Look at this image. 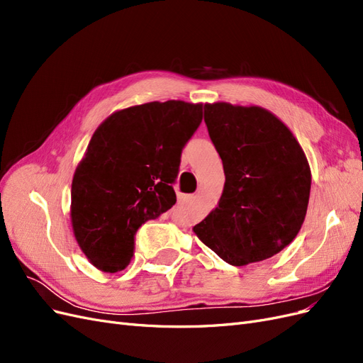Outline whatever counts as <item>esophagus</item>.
<instances>
[{
    "mask_svg": "<svg viewBox=\"0 0 363 363\" xmlns=\"http://www.w3.org/2000/svg\"><path fill=\"white\" fill-rule=\"evenodd\" d=\"M195 199L194 195H179V203H189V201H192Z\"/></svg>",
    "mask_w": 363,
    "mask_h": 363,
    "instance_id": "esophagus-1",
    "label": "esophagus"
}]
</instances>
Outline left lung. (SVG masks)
<instances>
[{
    "label": "left lung",
    "mask_w": 363,
    "mask_h": 363,
    "mask_svg": "<svg viewBox=\"0 0 363 363\" xmlns=\"http://www.w3.org/2000/svg\"><path fill=\"white\" fill-rule=\"evenodd\" d=\"M204 121L223 160L218 207L192 230L233 267L272 257L298 235L312 174L292 131L259 106L204 104Z\"/></svg>",
    "instance_id": "left-lung-1"
}]
</instances>
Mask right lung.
<instances>
[{
	"label": "right lung",
	"instance_id": "add662e5",
	"mask_svg": "<svg viewBox=\"0 0 363 363\" xmlns=\"http://www.w3.org/2000/svg\"><path fill=\"white\" fill-rule=\"evenodd\" d=\"M203 119V104L179 100L131 106L95 130L71 188L77 244L104 272L123 271L135 235L177 201L182 150Z\"/></svg>",
	"mask_w": 363,
	"mask_h": 363
}]
</instances>
